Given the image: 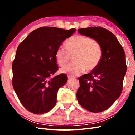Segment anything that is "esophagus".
Here are the masks:
<instances>
[{"mask_svg": "<svg viewBox=\"0 0 135 135\" xmlns=\"http://www.w3.org/2000/svg\"><path fill=\"white\" fill-rule=\"evenodd\" d=\"M68 80H70V79H74V77H73V76H68Z\"/></svg>", "mask_w": 135, "mask_h": 135, "instance_id": "34e87169", "label": "esophagus"}]
</instances>
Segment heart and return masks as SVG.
Listing matches in <instances>:
<instances>
[{"mask_svg":"<svg viewBox=\"0 0 135 135\" xmlns=\"http://www.w3.org/2000/svg\"><path fill=\"white\" fill-rule=\"evenodd\" d=\"M66 47L60 46L56 49L55 57L58 64L65 65L73 55L74 62L61 68V73L76 76L81 74L86 69L92 71L98 67L102 59L101 45L87 36H72L66 42Z\"/></svg>","mask_w":135,"mask_h":135,"instance_id":"b5f03b06","label":"heart"}]
</instances>
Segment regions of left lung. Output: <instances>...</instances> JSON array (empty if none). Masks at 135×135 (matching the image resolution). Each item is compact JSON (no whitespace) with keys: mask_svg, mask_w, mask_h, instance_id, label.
I'll list each match as a JSON object with an SVG mask.
<instances>
[{"mask_svg":"<svg viewBox=\"0 0 135 135\" xmlns=\"http://www.w3.org/2000/svg\"><path fill=\"white\" fill-rule=\"evenodd\" d=\"M78 31L97 40L102 46L99 64L90 73L79 77L77 99L81 107L92 113L109 108L122 93L126 73L125 53L117 37L100 27L80 28Z\"/></svg>","mask_w":135,"mask_h":135,"instance_id":"1","label":"left lung"}]
</instances>
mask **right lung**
<instances>
[{
  "label": "right lung",
  "mask_w": 135,
  "mask_h": 135,
  "mask_svg": "<svg viewBox=\"0 0 135 135\" xmlns=\"http://www.w3.org/2000/svg\"><path fill=\"white\" fill-rule=\"evenodd\" d=\"M76 31L40 27L18 46L12 65V85L22 105L31 113H47L56 105L59 89L68 78L64 74L52 77L58 69L55 52Z\"/></svg>",
  "instance_id": "1"
}]
</instances>
